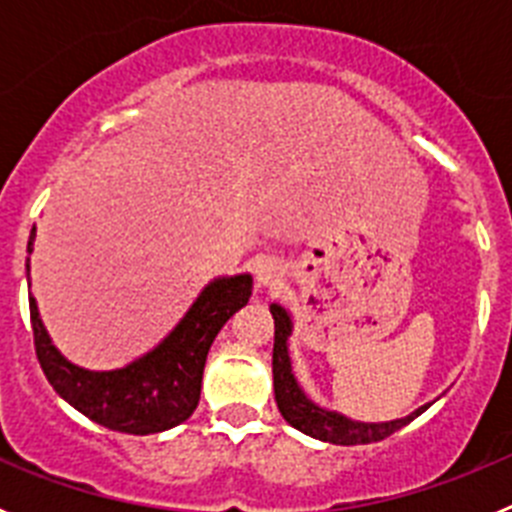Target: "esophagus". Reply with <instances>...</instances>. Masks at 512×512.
Segmentation results:
<instances>
[{"instance_id": "34e87169", "label": "esophagus", "mask_w": 512, "mask_h": 512, "mask_svg": "<svg viewBox=\"0 0 512 512\" xmlns=\"http://www.w3.org/2000/svg\"><path fill=\"white\" fill-rule=\"evenodd\" d=\"M284 277V269L274 259H264L256 266V284L261 289H274Z\"/></svg>"}]
</instances>
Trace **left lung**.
<instances>
[{
	"instance_id": "left-lung-1",
	"label": "left lung",
	"mask_w": 512,
	"mask_h": 512,
	"mask_svg": "<svg viewBox=\"0 0 512 512\" xmlns=\"http://www.w3.org/2000/svg\"><path fill=\"white\" fill-rule=\"evenodd\" d=\"M274 315V359H271V372H274V397H277V408L282 418L287 420L292 428L302 431L305 436L318 438V441L336 443V446H356V443H374L384 441L395 431H400L402 425H408L410 420L418 418L428 405L418 408L415 413L405 415V418L387 420V423H361V420H351L346 415L336 413V410H325L305 395V390L297 382L295 372H292V359H289V336H292V315L287 307L274 305L269 307Z\"/></svg>"
}]
</instances>
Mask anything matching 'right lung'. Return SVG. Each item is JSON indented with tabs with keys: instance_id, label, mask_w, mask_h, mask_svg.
<instances>
[{
	"instance_id": "add662e5",
	"label": "right lung",
	"mask_w": 512,
	"mask_h": 512,
	"mask_svg": "<svg viewBox=\"0 0 512 512\" xmlns=\"http://www.w3.org/2000/svg\"><path fill=\"white\" fill-rule=\"evenodd\" d=\"M33 243L35 228L27 241V253H33ZM25 269L30 271V259ZM251 289V274L212 279L164 341L128 366L110 372L71 364L53 346L40 320L38 302L30 295L35 354L53 390L94 423L133 436L169 431L197 408L207 351L233 312L248 305Z\"/></svg>"
}]
</instances>
